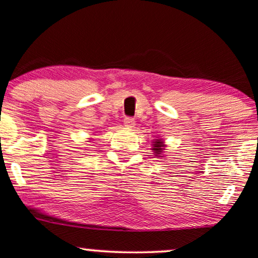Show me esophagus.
<instances>
[{
    "instance_id": "34e87169",
    "label": "esophagus",
    "mask_w": 258,
    "mask_h": 258,
    "mask_svg": "<svg viewBox=\"0 0 258 258\" xmlns=\"http://www.w3.org/2000/svg\"><path fill=\"white\" fill-rule=\"evenodd\" d=\"M123 123H124V126H126V127H130V128H132V127H135L136 121H135V118H132V117H124L123 118Z\"/></svg>"
}]
</instances>
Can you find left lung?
<instances>
[{"instance_id": "8db88e82", "label": "left lung", "mask_w": 258, "mask_h": 258, "mask_svg": "<svg viewBox=\"0 0 258 258\" xmlns=\"http://www.w3.org/2000/svg\"><path fill=\"white\" fill-rule=\"evenodd\" d=\"M164 147H165V144L163 143V140L158 138V140H154V142H153L152 151L154 152V154L157 155V157H161V153L164 151Z\"/></svg>"}]
</instances>
